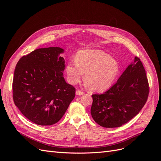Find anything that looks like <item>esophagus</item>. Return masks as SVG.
<instances>
[{"mask_svg":"<svg viewBox=\"0 0 161 161\" xmlns=\"http://www.w3.org/2000/svg\"><path fill=\"white\" fill-rule=\"evenodd\" d=\"M83 94H84V92L81 91H80L79 89H77V90H76V91H75V95H79L80 96V95H82Z\"/></svg>","mask_w":161,"mask_h":161,"instance_id":"obj_1","label":"esophagus"}]
</instances>
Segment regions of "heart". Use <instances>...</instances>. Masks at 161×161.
I'll return each instance as SVG.
<instances>
[{
	"label": "heart",
	"instance_id": "heart-1",
	"mask_svg": "<svg viewBox=\"0 0 161 161\" xmlns=\"http://www.w3.org/2000/svg\"><path fill=\"white\" fill-rule=\"evenodd\" d=\"M119 70V64L115 59L99 49L80 51L75 60H71L66 66L67 80L70 84L78 83L85 73L86 85L98 92L110 87Z\"/></svg>",
	"mask_w": 161,
	"mask_h": 161
}]
</instances>
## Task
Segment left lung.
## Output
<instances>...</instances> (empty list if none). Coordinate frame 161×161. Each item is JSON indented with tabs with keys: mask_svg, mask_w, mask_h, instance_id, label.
I'll return each mask as SVG.
<instances>
[{
	"mask_svg": "<svg viewBox=\"0 0 161 161\" xmlns=\"http://www.w3.org/2000/svg\"><path fill=\"white\" fill-rule=\"evenodd\" d=\"M149 89L144 67L135 57L110 89L92 95V117L103 127H119L140 112L147 100Z\"/></svg>",
	"mask_w": 161,
	"mask_h": 161,
	"instance_id": "8db88e82",
	"label": "left lung"
}]
</instances>
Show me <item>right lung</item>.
<instances>
[{
	"label": "right lung",
	"instance_id": "right-lung-1",
	"mask_svg": "<svg viewBox=\"0 0 161 161\" xmlns=\"http://www.w3.org/2000/svg\"><path fill=\"white\" fill-rule=\"evenodd\" d=\"M63 52L58 47L37 49L16 64L12 83L15 105L36 125L57 123L75 97V88L63 77Z\"/></svg>",
	"mask_w": 161,
	"mask_h": 161
}]
</instances>
